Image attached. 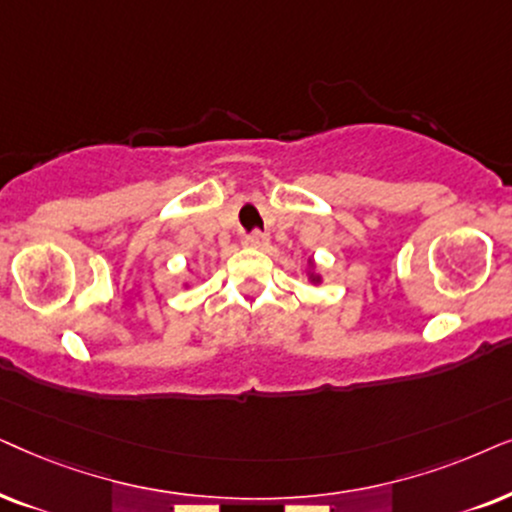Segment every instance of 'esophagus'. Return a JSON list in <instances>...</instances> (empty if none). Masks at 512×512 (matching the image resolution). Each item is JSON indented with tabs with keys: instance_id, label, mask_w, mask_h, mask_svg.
Instances as JSON below:
<instances>
[{
	"instance_id": "1",
	"label": "esophagus",
	"mask_w": 512,
	"mask_h": 512,
	"mask_svg": "<svg viewBox=\"0 0 512 512\" xmlns=\"http://www.w3.org/2000/svg\"><path fill=\"white\" fill-rule=\"evenodd\" d=\"M264 243H267V234L260 229H252L248 234H243V245H248V248H262Z\"/></svg>"
}]
</instances>
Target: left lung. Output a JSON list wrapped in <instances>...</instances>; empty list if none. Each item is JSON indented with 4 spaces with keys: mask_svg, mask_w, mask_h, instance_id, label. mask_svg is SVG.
<instances>
[{
    "mask_svg": "<svg viewBox=\"0 0 512 512\" xmlns=\"http://www.w3.org/2000/svg\"><path fill=\"white\" fill-rule=\"evenodd\" d=\"M313 278V281H318V276H311Z\"/></svg>",
    "mask_w": 512,
    "mask_h": 512,
    "instance_id": "obj_1",
    "label": "left lung"
}]
</instances>
